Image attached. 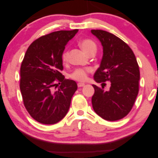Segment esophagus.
Listing matches in <instances>:
<instances>
[{
  "label": "esophagus",
  "instance_id": "esophagus-1",
  "mask_svg": "<svg viewBox=\"0 0 158 158\" xmlns=\"http://www.w3.org/2000/svg\"><path fill=\"white\" fill-rule=\"evenodd\" d=\"M77 85H78V87H83V86H84L85 84H84V83H80V82H79V83H78V84H77Z\"/></svg>",
  "mask_w": 158,
  "mask_h": 158
}]
</instances>
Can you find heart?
Returning a JSON list of instances; mask_svg holds the SVG:
<instances>
[{
  "label": "heart",
  "mask_w": 158,
  "mask_h": 158,
  "mask_svg": "<svg viewBox=\"0 0 158 158\" xmlns=\"http://www.w3.org/2000/svg\"><path fill=\"white\" fill-rule=\"evenodd\" d=\"M80 45L86 53L89 55L90 54L95 52L97 50V45L95 43L90 39H83L80 41ZM69 51L65 49L61 54V59L63 63H66L69 60ZM92 71V69L88 67L85 69H76L70 74V77L74 80L78 82H85L88 79V76Z\"/></svg>",
  "instance_id": "b5f03b06"
}]
</instances>
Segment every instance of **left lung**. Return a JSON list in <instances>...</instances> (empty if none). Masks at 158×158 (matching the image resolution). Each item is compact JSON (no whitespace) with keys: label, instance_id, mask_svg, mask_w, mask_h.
Here are the masks:
<instances>
[{"label":"left lung","instance_id":"1","mask_svg":"<svg viewBox=\"0 0 158 158\" xmlns=\"http://www.w3.org/2000/svg\"><path fill=\"white\" fill-rule=\"evenodd\" d=\"M91 32L101 41L103 50L94 80L98 83L111 82L109 92L103 86L92 85L95 89L92 106L103 119L117 121L127 115L135 102L139 91V66L131 47L120 38L103 30Z\"/></svg>","mask_w":158,"mask_h":158}]
</instances>
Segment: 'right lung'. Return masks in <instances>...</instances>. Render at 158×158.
<instances>
[{
	"instance_id": "obj_1",
	"label": "right lung",
	"mask_w": 158,
	"mask_h": 158,
	"mask_svg": "<svg viewBox=\"0 0 158 158\" xmlns=\"http://www.w3.org/2000/svg\"><path fill=\"white\" fill-rule=\"evenodd\" d=\"M78 30H60L43 35L28 47L20 67V88L23 105L31 117L45 125L55 124L67 113L77 89L66 79L61 54ZM60 84L56 91L53 89Z\"/></svg>"
}]
</instances>
